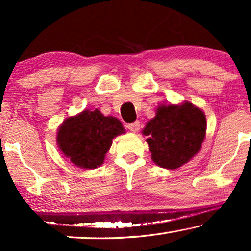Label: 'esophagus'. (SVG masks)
Returning a JSON list of instances; mask_svg holds the SVG:
<instances>
[{
	"mask_svg": "<svg viewBox=\"0 0 251 251\" xmlns=\"http://www.w3.org/2000/svg\"><path fill=\"white\" fill-rule=\"evenodd\" d=\"M126 128H128L131 132H137L139 130V128H140V122L139 121H136V122L129 123V125L126 126Z\"/></svg>",
	"mask_w": 251,
	"mask_h": 251,
	"instance_id": "esophagus-1",
	"label": "esophagus"
}]
</instances>
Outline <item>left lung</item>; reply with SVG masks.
<instances>
[{
    "label": "left lung",
    "mask_w": 251,
    "mask_h": 251,
    "mask_svg": "<svg viewBox=\"0 0 251 251\" xmlns=\"http://www.w3.org/2000/svg\"><path fill=\"white\" fill-rule=\"evenodd\" d=\"M205 115L188 101L180 105H161L155 118L143 130L149 137L152 160L166 169H177L187 163L201 149L205 137Z\"/></svg>",
    "instance_id": "1"
}]
</instances>
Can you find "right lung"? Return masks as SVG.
I'll return each instance as SVG.
<instances>
[{
    "label": "right lung",
    "instance_id": "obj_1",
    "mask_svg": "<svg viewBox=\"0 0 251 251\" xmlns=\"http://www.w3.org/2000/svg\"><path fill=\"white\" fill-rule=\"evenodd\" d=\"M125 133L120 120L105 116L99 109L70 116L57 131L59 150L81 169H96L104 162L113 139Z\"/></svg>",
    "mask_w": 251,
    "mask_h": 251
}]
</instances>
